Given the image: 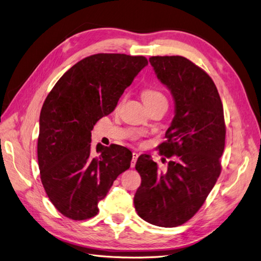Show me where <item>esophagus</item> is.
<instances>
[{
    "mask_svg": "<svg viewBox=\"0 0 261 261\" xmlns=\"http://www.w3.org/2000/svg\"><path fill=\"white\" fill-rule=\"evenodd\" d=\"M138 156H139V154L137 152H133V159H132V163H130V167L132 168L135 167V163H136V161L138 159Z\"/></svg>",
    "mask_w": 261,
    "mask_h": 261,
    "instance_id": "obj_1",
    "label": "esophagus"
}]
</instances>
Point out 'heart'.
Wrapping results in <instances>:
<instances>
[{"label": "heart", "mask_w": 261, "mask_h": 261, "mask_svg": "<svg viewBox=\"0 0 261 261\" xmlns=\"http://www.w3.org/2000/svg\"><path fill=\"white\" fill-rule=\"evenodd\" d=\"M141 98H143V101L146 106L154 103V102L158 101L165 100L162 92L154 88H145L143 92H141Z\"/></svg>", "instance_id": "b5f03b06"}]
</instances>
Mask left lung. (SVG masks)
Instances as JSON below:
<instances>
[{
    "instance_id": "left-lung-1",
    "label": "left lung",
    "mask_w": 261,
    "mask_h": 261,
    "mask_svg": "<svg viewBox=\"0 0 261 261\" xmlns=\"http://www.w3.org/2000/svg\"><path fill=\"white\" fill-rule=\"evenodd\" d=\"M149 62L174 99L175 115L158 147L171 160L163 173L150 155L138 158L141 184L134 204L148 223L174 227L195 216L220 175L225 145L223 106L211 77L192 61L174 55L151 57Z\"/></svg>"
}]
</instances>
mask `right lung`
Here are the masks:
<instances>
[{"instance_id":"add662e5","label":"right lung","mask_w":261,"mask_h":261,"mask_svg":"<svg viewBox=\"0 0 261 261\" xmlns=\"http://www.w3.org/2000/svg\"><path fill=\"white\" fill-rule=\"evenodd\" d=\"M148 65L145 57L90 55L70 67L44 100L39 120L38 163L44 191L63 216L87 220L98 213L116 177L129 169L127 148L97 145L91 130L115 109L124 90Z\"/></svg>"}]
</instances>
